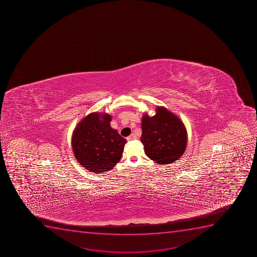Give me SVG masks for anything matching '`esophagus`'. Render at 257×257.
Instances as JSON below:
<instances>
[{"instance_id":"34e87169","label":"esophagus","mask_w":257,"mask_h":257,"mask_svg":"<svg viewBox=\"0 0 257 257\" xmlns=\"http://www.w3.org/2000/svg\"><path fill=\"white\" fill-rule=\"evenodd\" d=\"M127 141H133V140H136L137 139V136L135 135V134H132V135L129 136L128 138H126Z\"/></svg>"}]
</instances>
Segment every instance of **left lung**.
<instances>
[{
  "instance_id": "1",
  "label": "left lung",
  "mask_w": 257,
  "mask_h": 257,
  "mask_svg": "<svg viewBox=\"0 0 257 257\" xmlns=\"http://www.w3.org/2000/svg\"><path fill=\"white\" fill-rule=\"evenodd\" d=\"M141 142L146 155L155 163L166 165L178 160L187 147L185 125L165 107L158 106L156 114H145L142 120Z\"/></svg>"
}]
</instances>
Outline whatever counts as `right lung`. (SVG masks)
<instances>
[{"label": "right lung", "instance_id": "right-lung-1", "mask_svg": "<svg viewBox=\"0 0 257 257\" xmlns=\"http://www.w3.org/2000/svg\"><path fill=\"white\" fill-rule=\"evenodd\" d=\"M110 121L109 114L91 113L77 124L72 136L75 158L92 173L111 170L121 158L126 140L112 129Z\"/></svg>", "mask_w": 257, "mask_h": 257}]
</instances>
